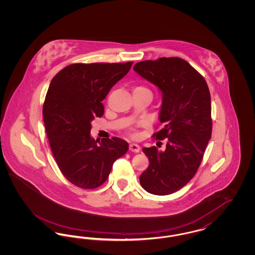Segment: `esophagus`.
<instances>
[{"instance_id":"34e87169","label":"esophagus","mask_w":255,"mask_h":255,"mask_svg":"<svg viewBox=\"0 0 255 255\" xmlns=\"http://www.w3.org/2000/svg\"><path fill=\"white\" fill-rule=\"evenodd\" d=\"M129 150H130L131 152L137 153V152H139L140 147H139L138 144H136V143H130V144H129Z\"/></svg>"}]
</instances>
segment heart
<instances>
[{
  "mask_svg": "<svg viewBox=\"0 0 255 255\" xmlns=\"http://www.w3.org/2000/svg\"><path fill=\"white\" fill-rule=\"evenodd\" d=\"M133 92H150L144 86H136L133 89Z\"/></svg>",
  "mask_w": 255,
  "mask_h": 255,
  "instance_id": "obj_1",
  "label": "heart"
}]
</instances>
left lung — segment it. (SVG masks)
Masks as SVG:
<instances>
[{
    "instance_id": "8db88e82",
    "label": "left lung",
    "mask_w": 255,
    "mask_h": 255,
    "mask_svg": "<svg viewBox=\"0 0 255 255\" xmlns=\"http://www.w3.org/2000/svg\"><path fill=\"white\" fill-rule=\"evenodd\" d=\"M133 71L162 94V128L153 136L167 140L163 151L156 146L142 149L150 164L139 182L151 194H172L194 177L211 138L209 89L205 78L179 57L141 61Z\"/></svg>"
}]
</instances>
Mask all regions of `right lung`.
I'll return each instance as SVG.
<instances>
[{"label":"right lung","instance_id":"obj_1","mask_svg":"<svg viewBox=\"0 0 255 255\" xmlns=\"http://www.w3.org/2000/svg\"><path fill=\"white\" fill-rule=\"evenodd\" d=\"M127 63L72 64L51 80L43 106L49 146L65 178L94 189L108 179L114 162L129 144L120 137L91 136L92 122L104 114L102 100L132 67Z\"/></svg>","mask_w":255,"mask_h":255}]
</instances>
